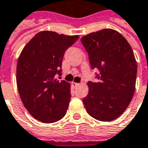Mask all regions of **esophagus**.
<instances>
[{"label": "esophagus", "instance_id": "esophagus-1", "mask_svg": "<svg viewBox=\"0 0 148 148\" xmlns=\"http://www.w3.org/2000/svg\"><path fill=\"white\" fill-rule=\"evenodd\" d=\"M72 84H73V86H74V88L79 85V84H78V83H74V82H73V83H72Z\"/></svg>", "mask_w": 148, "mask_h": 148}]
</instances>
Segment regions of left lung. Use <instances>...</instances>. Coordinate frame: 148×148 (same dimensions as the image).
<instances>
[{
    "label": "left lung",
    "instance_id": "obj_1",
    "mask_svg": "<svg viewBox=\"0 0 148 148\" xmlns=\"http://www.w3.org/2000/svg\"><path fill=\"white\" fill-rule=\"evenodd\" d=\"M92 69H99L98 82L88 81L83 99L93 119L108 122L118 119L132 101L135 91L137 62L132 47L119 32L103 29L81 38Z\"/></svg>",
    "mask_w": 148,
    "mask_h": 148
}]
</instances>
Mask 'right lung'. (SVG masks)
Segmentation results:
<instances>
[{"mask_svg": "<svg viewBox=\"0 0 148 148\" xmlns=\"http://www.w3.org/2000/svg\"><path fill=\"white\" fill-rule=\"evenodd\" d=\"M78 38L40 31L26 44L18 59L16 83L20 97L32 117L42 123L57 122L67 112L70 85L57 80L55 75H61L64 55Z\"/></svg>", "mask_w": 148, "mask_h": 148, "instance_id": "right-lung-1", "label": "right lung"}]
</instances>
